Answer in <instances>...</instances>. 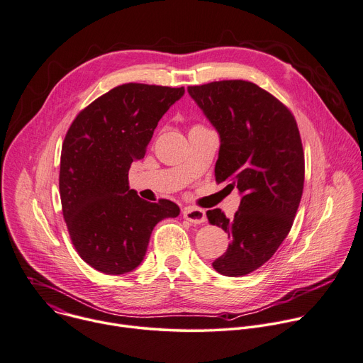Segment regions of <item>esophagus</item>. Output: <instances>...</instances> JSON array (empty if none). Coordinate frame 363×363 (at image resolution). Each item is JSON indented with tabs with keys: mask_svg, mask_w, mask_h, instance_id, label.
Segmentation results:
<instances>
[{
	"mask_svg": "<svg viewBox=\"0 0 363 363\" xmlns=\"http://www.w3.org/2000/svg\"><path fill=\"white\" fill-rule=\"evenodd\" d=\"M182 215L186 220H189L191 223H202L206 219V213L203 209L195 208V206H186L182 211Z\"/></svg>",
	"mask_w": 363,
	"mask_h": 363,
	"instance_id": "34e87169",
	"label": "esophagus"
}]
</instances>
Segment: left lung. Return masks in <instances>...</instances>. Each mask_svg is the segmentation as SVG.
<instances>
[{"label": "left lung", "instance_id": "left-lung-1", "mask_svg": "<svg viewBox=\"0 0 363 363\" xmlns=\"http://www.w3.org/2000/svg\"><path fill=\"white\" fill-rule=\"evenodd\" d=\"M219 134L216 182L240 194L232 219L206 212L230 244L212 262L225 277H244L272 258L289 233L305 179V157L292 112L268 91L242 79L188 86Z\"/></svg>", "mask_w": 363, "mask_h": 363}]
</instances>
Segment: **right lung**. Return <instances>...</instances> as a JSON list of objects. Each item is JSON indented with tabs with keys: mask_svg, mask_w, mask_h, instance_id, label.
Wrapping results in <instances>:
<instances>
[{
	"mask_svg": "<svg viewBox=\"0 0 363 363\" xmlns=\"http://www.w3.org/2000/svg\"><path fill=\"white\" fill-rule=\"evenodd\" d=\"M184 86L124 84L84 108L65 135L60 164L62 215L79 257L106 275L134 271L154 226L179 215L168 199L130 189L131 164L144 158L162 115Z\"/></svg>",
	"mask_w": 363,
	"mask_h": 363,
	"instance_id": "add662e5",
	"label": "right lung"
}]
</instances>
